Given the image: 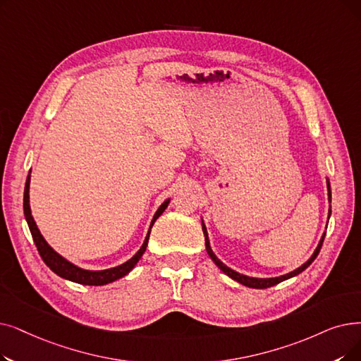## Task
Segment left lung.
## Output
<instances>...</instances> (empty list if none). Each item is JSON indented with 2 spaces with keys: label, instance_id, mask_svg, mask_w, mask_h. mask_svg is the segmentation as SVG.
I'll return each instance as SVG.
<instances>
[{
  "label": "left lung",
  "instance_id": "obj_1",
  "mask_svg": "<svg viewBox=\"0 0 361 361\" xmlns=\"http://www.w3.org/2000/svg\"><path fill=\"white\" fill-rule=\"evenodd\" d=\"M327 196H329V202H331V200H332V193H331V183H329V180H327ZM329 216H331V208H329ZM202 230H203V234H205L207 252H208V255L211 257V259L215 262L216 267H218L219 270H221L224 274H227L228 277H231L233 280L239 281L240 285H245V286H247V288H254V289H267V288H271V286L280 283V281L288 280V279H290V277H293V276H298L300 273H302L307 267H310V264L317 258V255H319V252H320V249H322V245H323V240H324V236H326V233H323V236H322V239H320V242H319V245H317V247H316V250H314V254H312L311 258H310L307 262H304V264L301 265V267H298L296 270H293V271H290V273H288V274H283V276H279V277L258 279V277H249V276H245V274H240V273H238V271H234V270H231L230 267H227L226 264H223L221 261H219V259L216 258V255L212 252L211 245H209L208 231H207V227H205V224H203V221H202Z\"/></svg>",
  "mask_w": 361,
  "mask_h": 361
}]
</instances>
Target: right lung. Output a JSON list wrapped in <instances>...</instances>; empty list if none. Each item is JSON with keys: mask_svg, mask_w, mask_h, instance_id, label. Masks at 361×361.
Segmentation results:
<instances>
[{"mask_svg": "<svg viewBox=\"0 0 361 361\" xmlns=\"http://www.w3.org/2000/svg\"><path fill=\"white\" fill-rule=\"evenodd\" d=\"M29 184H30V171H29V176L26 178V184H25V195H23V212H25V218L27 221L30 234H32V239L35 242V246L38 249V252L42 258V261L47 264V267H50L51 271H54L57 276L63 277L66 280L75 281V283H80V285H88V286H102V285H107V283H112V281L127 276L134 267L135 264L138 262V259L143 257L145 250L147 247V242H149V236H150V228L154 224L156 219H158L162 212L166 209L169 199H166L162 205L156 211V214L153 215V219L150 223V228L147 231V236L142 245V247L138 249V252L130 258L127 262H123L118 267L114 269H107V270H99V271H92V270H84L81 267H78V265L69 262L66 258H63L61 255H59L56 250L45 242V239L42 238V234L39 231V228L37 227L35 219L32 216V212H30V207H29Z\"/></svg>", "mask_w": 361, "mask_h": 361, "instance_id": "add662e5", "label": "right lung"}]
</instances>
